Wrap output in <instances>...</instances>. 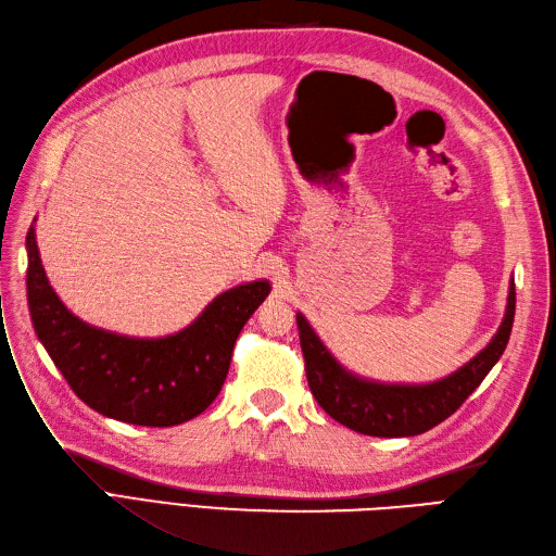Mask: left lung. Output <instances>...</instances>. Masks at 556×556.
Instances as JSON below:
<instances>
[{"instance_id": "1", "label": "left lung", "mask_w": 556, "mask_h": 556, "mask_svg": "<svg viewBox=\"0 0 556 556\" xmlns=\"http://www.w3.org/2000/svg\"><path fill=\"white\" fill-rule=\"evenodd\" d=\"M515 318V281L506 314L490 344L467 365L432 383L369 381L339 365L337 357L300 312L295 314L300 346L312 395L330 418L367 437H416L437 427L464 404L504 355Z\"/></svg>"}]
</instances>
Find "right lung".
Returning <instances> with one entry per match:
<instances>
[{"mask_svg": "<svg viewBox=\"0 0 556 556\" xmlns=\"http://www.w3.org/2000/svg\"><path fill=\"white\" fill-rule=\"evenodd\" d=\"M258 279L219 293L187 328L129 337L85 324L52 291L27 232V302L34 330L71 390L97 414L129 425H182L217 400L236 339L270 293Z\"/></svg>", "mask_w": 556, "mask_h": 556, "instance_id": "obj_1", "label": "right lung"}]
</instances>
